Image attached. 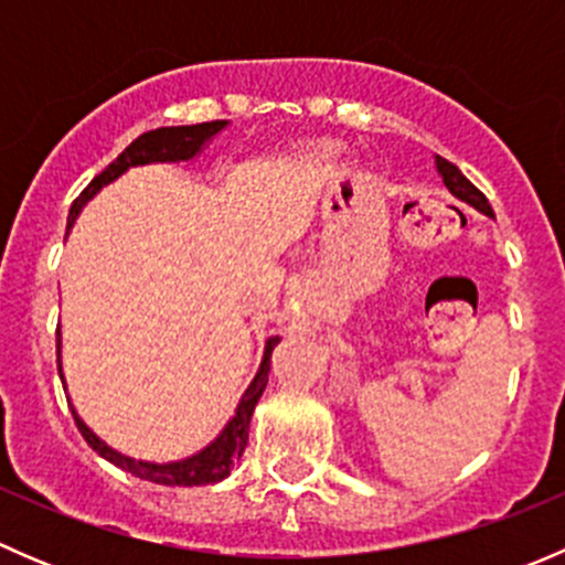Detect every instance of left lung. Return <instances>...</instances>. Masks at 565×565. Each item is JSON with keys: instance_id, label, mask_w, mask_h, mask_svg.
I'll use <instances>...</instances> for the list:
<instances>
[{"instance_id": "8db88e82", "label": "left lung", "mask_w": 565, "mask_h": 565, "mask_svg": "<svg viewBox=\"0 0 565 565\" xmlns=\"http://www.w3.org/2000/svg\"><path fill=\"white\" fill-rule=\"evenodd\" d=\"M435 163H437V172H440V177H443V182H446V188L454 193V196L461 199V202L472 204L476 210H481L483 215H492V218H494V213H492V207H489L487 196H483V193L478 191V188L472 185V182L467 180V177L461 174L451 161H446V158L437 156Z\"/></svg>"}]
</instances>
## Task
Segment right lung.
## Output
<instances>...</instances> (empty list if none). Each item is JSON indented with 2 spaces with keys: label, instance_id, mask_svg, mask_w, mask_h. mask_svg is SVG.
Here are the masks:
<instances>
[{
  "label": "right lung",
  "instance_id": "obj_1",
  "mask_svg": "<svg viewBox=\"0 0 565 565\" xmlns=\"http://www.w3.org/2000/svg\"><path fill=\"white\" fill-rule=\"evenodd\" d=\"M226 128V119H215V122H199V125H177V128H158L147 130L139 139L130 141L122 152L117 156V161H111L108 167L84 188L76 196V202L71 204V215H67V230L76 221V215L82 213L84 204L100 191V188L108 185L111 180H117L119 174L128 172L130 167H145V163H174V161H191L193 156H199L204 145L213 139L218 130ZM278 335H270L265 344V358H262V366L256 372L254 383L248 385L246 393H243L241 404H237V413L230 424L224 426L218 437L210 443L207 448H202L193 457L182 461H167V465H156V461H136L130 457H122L119 451L108 448L87 424L76 415L73 409V418H76L78 431L84 435V440L89 443L93 451H98L100 457L111 465L122 467V470L134 472L136 478H145V481L163 483V487H202V483H218L230 476L232 465L243 457L248 446V426L250 415H254L256 402H259L262 391L267 385V372H270V355L273 347L278 344Z\"/></svg>",
  "mask_w": 565,
  "mask_h": 565
}]
</instances>
